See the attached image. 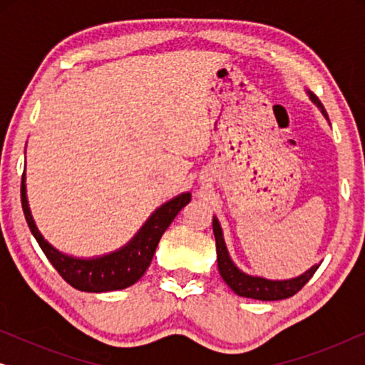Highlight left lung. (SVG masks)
I'll return each mask as SVG.
<instances>
[{"label": "left lung", "instance_id": "obj_1", "mask_svg": "<svg viewBox=\"0 0 365 365\" xmlns=\"http://www.w3.org/2000/svg\"><path fill=\"white\" fill-rule=\"evenodd\" d=\"M309 96L314 103L321 108L324 116L327 118L326 109H324L322 103L319 101L317 96H314L312 93H309ZM212 231L214 237H216V252H217V267L219 274L224 279V282L232 289L237 296L241 297H251L257 299V301H281V299L292 297L294 294H297L301 289L309 282V279L314 276V272L317 271V266H312L309 271H306L302 276L287 279V281H269L264 277L249 276V274L242 272L241 269L236 267V264L229 257L226 242L222 237V229L219 226V221L216 217L212 219Z\"/></svg>", "mask_w": 365, "mask_h": 365}]
</instances>
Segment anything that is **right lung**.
Listing matches in <instances>:
<instances>
[{
  "mask_svg": "<svg viewBox=\"0 0 365 365\" xmlns=\"http://www.w3.org/2000/svg\"><path fill=\"white\" fill-rule=\"evenodd\" d=\"M189 201H191V194L182 192L178 197L163 204L161 207L153 212V216L148 219L146 224L139 229L136 236L119 251L106 254L103 257L76 259L56 251L39 234L28 206L24 174L21 178V206L29 231L38 241L39 247L43 249L44 256L49 259L53 267L59 272V276L69 286L84 292L119 291V289H126L133 286L134 282H138L153 261L159 239L169 227V224L174 221V217L178 216V212Z\"/></svg>",
  "mask_w": 365,
  "mask_h": 365,
  "instance_id": "add662e5",
  "label": "right lung"
}]
</instances>
